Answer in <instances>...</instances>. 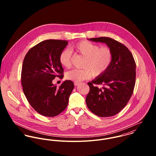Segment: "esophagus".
Segmentation results:
<instances>
[{
  "label": "esophagus",
  "instance_id": "esophagus-1",
  "mask_svg": "<svg viewBox=\"0 0 156 156\" xmlns=\"http://www.w3.org/2000/svg\"><path fill=\"white\" fill-rule=\"evenodd\" d=\"M79 84V82H74V85L75 86H77Z\"/></svg>",
  "mask_w": 156,
  "mask_h": 156
}]
</instances>
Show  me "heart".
Wrapping results in <instances>:
<instances>
[{
  "instance_id": "1",
  "label": "heart",
  "mask_w": 156,
  "mask_h": 156,
  "mask_svg": "<svg viewBox=\"0 0 156 156\" xmlns=\"http://www.w3.org/2000/svg\"><path fill=\"white\" fill-rule=\"evenodd\" d=\"M70 49H64L59 54V61L62 67L69 68L71 64L73 53L84 57L83 69H74L66 74L67 80L76 82L88 79L92 75L98 76L103 74L111 66L113 53L108 47H101L88 41H81L72 45Z\"/></svg>"
}]
</instances>
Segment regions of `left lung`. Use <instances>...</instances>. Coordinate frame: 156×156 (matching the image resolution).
Masks as SVG:
<instances>
[{"instance_id":"1","label":"left lung","mask_w":156,"mask_h":156,"mask_svg":"<svg viewBox=\"0 0 156 156\" xmlns=\"http://www.w3.org/2000/svg\"><path fill=\"white\" fill-rule=\"evenodd\" d=\"M90 41L106 43L113 53L109 68L91 82L86 97L89 110L100 117L114 116L127 104L133 92L136 82V63L129 48L109 37L90 38ZM94 84L103 85L102 89Z\"/></svg>"}]
</instances>
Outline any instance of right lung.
Returning <instances> with one entry per match:
<instances>
[{
	"instance_id": "obj_1",
	"label": "right lung",
	"mask_w": 156,
	"mask_h": 156,
	"mask_svg": "<svg viewBox=\"0 0 156 156\" xmlns=\"http://www.w3.org/2000/svg\"><path fill=\"white\" fill-rule=\"evenodd\" d=\"M67 44L66 40H45L32 47L23 60V92L34 110L45 116H55L64 111L74 89L71 80L64 81L59 88L52 83L55 77H64L59 56Z\"/></svg>"
}]
</instances>
